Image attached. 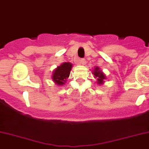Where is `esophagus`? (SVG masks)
<instances>
[{"label":"esophagus","instance_id":"obj_1","mask_svg":"<svg viewBox=\"0 0 149 149\" xmlns=\"http://www.w3.org/2000/svg\"><path fill=\"white\" fill-rule=\"evenodd\" d=\"M78 63L80 64H82V65H85L86 64V61L85 59H79V60H78Z\"/></svg>","mask_w":149,"mask_h":149}]
</instances>
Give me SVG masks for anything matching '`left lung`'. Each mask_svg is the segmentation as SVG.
Instances as JSON below:
<instances>
[{"mask_svg": "<svg viewBox=\"0 0 149 149\" xmlns=\"http://www.w3.org/2000/svg\"><path fill=\"white\" fill-rule=\"evenodd\" d=\"M92 73L94 74V78L97 79V83L98 85H103V84H104V82H105L104 80L107 79V76L103 73V71L100 70L99 67H95L94 70H92Z\"/></svg>", "mask_w": 149, "mask_h": 149, "instance_id": "left-lung-1", "label": "left lung"}]
</instances>
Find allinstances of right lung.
Listing matches in <instances>:
<instances>
[{"label":"right lung","instance_id":"right-lung-1","mask_svg":"<svg viewBox=\"0 0 149 149\" xmlns=\"http://www.w3.org/2000/svg\"><path fill=\"white\" fill-rule=\"evenodd\" d=\"M73 64L70 62H64L60 66L57 67L52 72V79L56 85H63L69 78Z\"/></svg>","mask_w":149,"mask_h":149}]
</instances>
